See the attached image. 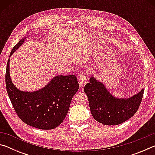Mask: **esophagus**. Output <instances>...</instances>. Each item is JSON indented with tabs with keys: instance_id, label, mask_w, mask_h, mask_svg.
I'll use <instances>...</instances> for the list:
<instances>
[{
	"instance_id": "34e87169",
	"label": "esophagus",
	"mask_w": 155,
	"mask_h": 155,
	"mask_svg": "<svg viewBox=\"0 0 155 155\" xmlns=\"http://www.w3.org/2000/svg\"><path fill=\"white\" fill-rule=\"evenodd\" d=\"M87 77L85 74H81L79 77H78V83H79V84L81 86L85 85V84L86 83V82H87Z\"/></svg>"
}]
</instances>
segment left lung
I'll return each mask as SVG.
<instances>
[{"instance_id": "1", "label": "left lung", "mask_w": 155, "mask_h": 155, "mask_svg": "<svg viewBox=\"0 0 155 155\" xmlns=\"http://www.w3.org/2000/svg\"><path fill=\"white\" fill-rule=\"evenodd\" d=\"M143 91V88L128 98H118L94 76H91L90 83L84 87L94 118L108 126L120 124L133 117L140 105Z\"/></svg>"}]
</instances>
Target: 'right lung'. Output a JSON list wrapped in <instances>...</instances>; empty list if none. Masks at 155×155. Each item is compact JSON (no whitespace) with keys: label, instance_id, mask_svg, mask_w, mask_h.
I'll use <instances>...</instances> for the list:
<instances>
[{"label":"right lung","instance_id":"obj_1","mask_svg":"<svg viewBox=\"0 0 155 155\" xmlns=\"http://www.w3.org/2000/svg\"><path fill=\"white\" fill-rule=\"evenodd\" d=\"M20 40L10 53L25 42ZM7 91L15 112L22 121L31 127L42 130L53 129L64 121L72 97L78 90L75 75H57L44 87L34 91H22L15 87L9 73V59L5 75Z\"/></svg>","mask_w":155,"mask_h":155}]
</instances>
